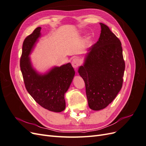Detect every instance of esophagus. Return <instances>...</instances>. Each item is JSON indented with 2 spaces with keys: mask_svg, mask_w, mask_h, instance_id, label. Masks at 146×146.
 Listing matches in <instances>:
<instances>
[{
  "mask_svg": "<svg viewBox=\"0 0 146 146\" xmlns=\"http://www.w3.org/2000/svg\"><path fill=\"white\" fill-rule=\"evenodd\" d=\"M79 65H80V61H79V60H78V59H77V58H74V59H73V60H72V67L76 69H77L78 66H79Z\"/></svg>",
  "mask_w": 146,
  "mask_h": 146,
  "instance_id": "1",
  "label": "esophagus"
}]
</instances>
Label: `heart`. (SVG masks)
I'll list each match as a JSON object with an SVG mask.
<instances>
[{
  "label": "heart",
  "instance_id": "heart-1",
  "mask_svg": "<svg viewBox=\"0 0 146 146\" xmlns=\"http://www.w3.org/2000/svg\"><path fill=\"white\" fill-rule=\"evenodd\" d=\"M90 39H91V36H90V35H87V36H86V39H85L86 42L89 41L90 40Z\"/></svg>",
  "mask_w": 146,
  "mask_h": 146
}]
</instances>
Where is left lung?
<instances>
[{
  "label": "left lung",
  "mask_w": 146,
  "mask_h": 146,
  "mask_svg": "<svg viewBox=\"0 0 146 146\" xmlns=\"http://www.w3.org/2000/svg\"><path fill=\"white\" fill-rule=\"evenodd\" d=\"M99 41L88 50L78 69L85 83L88 105L98 111L112 102L121 90L125 62L120 40L108 26L100 23Z\"/></svg>",
  "instance_id": "left-lung-1"
}]
</instances>
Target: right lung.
Here are the masks:
<instances>
[{"instance_id": "add662e5", "label": "right lung", "mask_w": 146, "mask_h": 146, "mask_svg": "<svg viewBox=\"0 0 146 146\" xmlns=\"http://www.w3.org/2000/svg\"><path fill=\"white\" fill-rule=\"evenodd\" d=\"M41 27H38L25 39L20 67L26 89L30 95L44 108L59 113L66 108L64 94L75 75L70 63L54 66L45 73L38 72L33 67L30 55L41 37Z\"/></svg>"}]
</instances>
